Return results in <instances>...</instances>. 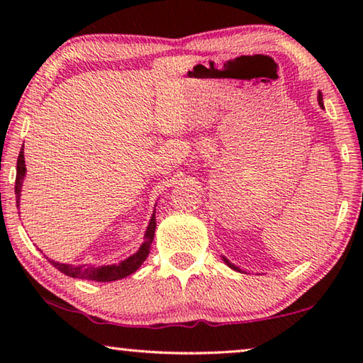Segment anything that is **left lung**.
Masks as SVG:
<instances>
[{
    "instance_id": "obj_1",
    "label": "left lung",
    "mask_w": 363,
    "mask_h": 363,
    "mask_svg": "<svg viewBox=\"0 0 363 363\" xmlns=\"http://www.w3.org/2000/svg\"><path fill=\"white\" fill-rule=\"evenodd\" d=\"M317 101H318V106H320L322 108H323V99H322V93H320V91H318V96H317ZM223 261L227 264V266H229L230 269H233V270H237V272H242V269L240 267H237V266H233V264L229 261V259H227V257L225 256H223Z\"/></svg>"
}]
</instances>
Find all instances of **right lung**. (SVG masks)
<instances>
[{
    "mask_svg": "<svg viewBox=\"0 0 363 363\" xmlns=\"http://www.w3.org/2000/svg\"><path fill=\"white\" fill-rule=\"evenodd\" d=\"M26 158H23V145L19 153V158H17V174H16V203L19 206L21 203V192L23 186V179H26ZM155 227H157V219H155V211H153L152 218L149 220V225H147L145 233H144V243L140 245L136 253L128 256L126 259L120 261L118 264H107V266H88V264H82V266H75V264H64L57 262L54 259H49L54 267L60 272L69 275L73 279H86V280H94V281H113L120 280L123 277H128V275L136 272V270L143 266L147 256L150 253V245L153 242V235H155Z\"/></svg>",
    "mask_w": 363,
    "mask_h": 363,
    "instance_id": "right-lung-1",
    "label": "right lung"
}]
</instances>
